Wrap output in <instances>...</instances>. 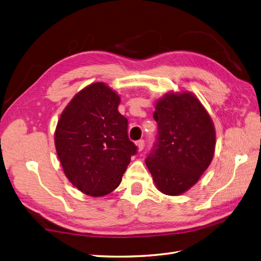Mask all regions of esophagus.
<instances>
[{
  "label": "esophagus",
  "mask_w": 261,
  "mask_h": 261,
  "mask_svg": "<svg viewBox=\"0 0 261 261\" xmlns=\"http://www.w3.org/2000/svg\"><path fill=\"white\" fill-rule=\"evenodd\" d=\"M136 146H137L138 151H141V150H143L144 147H145V141H144L143 139H140V140L136 141Z\"/></svg>",
  "instance_id": "1"
}]
</instances>
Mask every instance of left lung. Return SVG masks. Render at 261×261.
I'll list each match as a JSON object with an SVG mask.
<instances>
[{"instance_id": "1", "label": "left lung", "mask_w": 261, "mask_h": 261, "mask_svg": "<svg viewBox=\"0 0 261 261\" xmlns=\"http://www.w3.org/2000/svg\"><path fill=\"white\" fill-rule=\"evenodd\" d=\"M156 141L146 159L155 187L178 196L194 186L210 165L216 129L192 92H170L155 102Z\"/></svg>"}]
</instances>
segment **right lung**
I'll use <instances>...</instances> for the list:
<instances>
[{"label":"right lung","mask_w":261,"mask_h":261,"mask_svg":"<svg viewBox=\"0 0 261 261\" xmlns=\"http://www.w3.org/2000/svg\"><path fill=\"white\" fill-rule=\"evenodd\" d=\"M121 98L105 83L85 87L62 112L54 144L64 174L86 195L112 193L137 152L127 118L118 112Z\"/></svg>","instance_id":"1"}]
</instances>
